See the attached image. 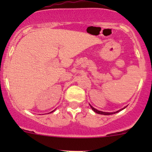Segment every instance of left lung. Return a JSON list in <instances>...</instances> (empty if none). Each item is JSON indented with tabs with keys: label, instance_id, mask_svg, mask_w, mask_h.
<instances>
[{
	"label": "left lung",
	"instance_id": "8db88e82",
	"mask_svg": "<svg viewBox=\"0 0 152 152\" xmlns=\"http://www.w3.org/2000/svg\"><path fill=\"white\" fill-rule=\"evenodd\" d=\"M90 107H91L92 110H93V111L95 112V113H98V114H100V115H113V114H115V113H118V112L121 111L122 110H124V109H125L126 107H124L123 109H121V110H118V111H116V112H113V113H106V112L99 111V110H96V109H95L94 107H92V106L90 105Z\"/></svg>",
	"mask_w": 152,
	"mask_h": 152
}]
</instances>
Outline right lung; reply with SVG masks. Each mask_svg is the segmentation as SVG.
<instances>
[{
  "label": "right lung",
  "instance_id": "right-lung-1",
  "mask_svg": "<svg viewBox=\"0 0 152 152\" xmlns=\"http://www.w3.org/2000/svg\"><path fill=\"white\" fill-rule=\"evenodd\" d=\"M55 111V110H53V111H52V112H50V113H53V112H54Z\"/></svg>",
  "mask_w": 152,
  "mask_h": 152
}]
</instances>
